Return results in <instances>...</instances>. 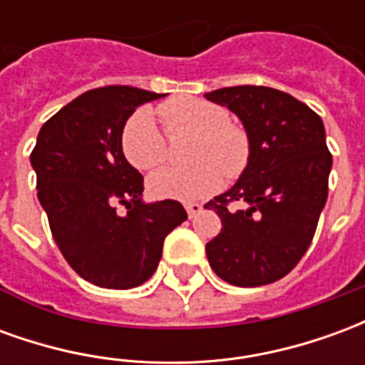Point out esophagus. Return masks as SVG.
<instances>
[{
	"mask_svg": "<svg viewBox=\"0 0 365 365\" xmlns=\"http://www.w3.org/2000/svg\"><path fill=\"white\" fill-rule=\"evenodd\" d=\"M201 209H203L201 203H185V211H187V217H190V219H193L195 215L201 213Z\"/></svg>",
	"mask_w": 365,
	"mask_h": 365,
	"instance_id": "obj_1",
	"label": "esophagus"
}]
</instances>
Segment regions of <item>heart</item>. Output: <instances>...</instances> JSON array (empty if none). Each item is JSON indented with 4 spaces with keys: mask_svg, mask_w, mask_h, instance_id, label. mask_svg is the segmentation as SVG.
Segmentation results:
<instances>
[{
    "mask_svg": "<svg viewBox=\"0 0 365 365\" xmlns=\"http://www.w3.org/2000/svg\"><path fill=\"white\" fill-rule=\"evenodd\" d=\"M158 117L168 135H193L187 168H162L148 180L154 197L197 201L211 195L225 182L237 178L250 160V138L219 103L180 97L158 105ZM120 148L138 170H152L166 158V136L150 111L138 109L123 125Z\"/></svg>",
    "mask_w": 365,
    "mask_h": 365,
    "instance_id": "obj_1",
    "label": "heart"
}]
</instances>
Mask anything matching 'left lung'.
<instances>
[{
    "mask_svg": "<svg viewBox=\"0 0 365 365\" xmlns=\"http://www.w3.org/2000/svg\"><path fill=\"white\" fill-rule=\"evenodd\" d=\"M205 99L237 113L250 138L240 180L205 205L222 225L207 242V260L230 285L274 283L303 258L327 203L332 154L324 125L311 107L274 88H221Z\"/></svg>",
    "mask_w": 365,
    "mask_h": 365,
    "instance_id": "8db88e82",
    "label": "left lung"
}]
</instances>
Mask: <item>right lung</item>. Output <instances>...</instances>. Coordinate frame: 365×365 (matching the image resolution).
Listing matches in <instances>:
<instances>
[{"mask_svg": "<svg viewBox=\"0 0 365 365\" xmlns=\"http://www.w3.org/2000/svg\"><path fill=\"white\" fill-rule=\"evenodd\" d=\"M158 97L133 86L86 91L44 123L31 152L54 242L70 268L99 287L146 282L158 268L164 238L187 219L174 199L143 203L144 178L120 148L125 120Z\"/></svg>", "mask_w": 365, "mask_h": 365, "instance_id": "1", "label": "right lung"}]
</instances>
